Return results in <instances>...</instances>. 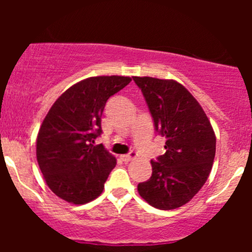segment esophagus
<instances>
[{
	"label": "esophagus",
	"mask_w": 252,
	"mask_h": 252,
	"mask_svg": "<svg viewBox=\"0 0 252 252\" xmlns=\"http://www.w3.org/2000/svg\"><path fill=\"white\" fill-rule=\"evenodd\" d=\"M121 158L123 159V161L126 162V163H128V162L133 161V159H135V158H136V155L134 154V152H130V154H128V155H123V156H121Z\"/></svg>",
	"instance_id": "obj_1"
}]
</instances>
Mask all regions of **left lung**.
<instances>
[{
	"label": "left lung",
	"instance_id": "1",
	"mask_svg": "<svg viewBox=\"0 0 252 252\" xmlns=\"http://www.w3.org/2000/svg\"><path fill=\"white\" fill-rule=\"evenodd\" d=\"M146 100L166 152L151 161L152 175L138 185L152 207L174 210L189 202L210 175L216 135L196 98L172 79L133 77Z\"/></svg>",
	"mask_w": 252,
	"mask_h": 252
}]
</instances>
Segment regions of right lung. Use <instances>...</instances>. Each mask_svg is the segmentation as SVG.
Masks as SVG:
<instances>
[{
  "label": "right lung",
  "mask_w": 252,
  "mask_h": 252,
  "mask_svg": "<svg viewBox=\"0 0 252 252\" xmlns=\"http://www.w3.org/2000/svg\"><path fill=\"white\" fill-rule=\"evenodd\" d=\"M122 75L79 81L56 100L36 139V158L45 182L64 201L83 205L100 196L116 157L95 144L101 116L112 95L128 85Z\"/></svg>",
  "instance_id": "1"
}]
</instances>
